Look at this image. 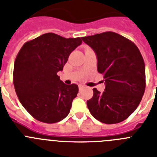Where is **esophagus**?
Here are the masks:
<instances>
[{"label":"esophagus","instance_id":"esophagus-1","mask_svg":"<svg viewBox=\"0 0 157 157\" xmlns=\"http://www.w3.org/2000/svg\"><path fill=\"white\" fill-rule=\"evenodd\" d=\"M83 88H84V86H82V85H80L79 86V90L80 91H81Z\"/></svg>","mask_w":157,"mask_h":157}]
</instances>
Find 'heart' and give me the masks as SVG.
I'll return each instance as SVG.
<instances>
[{"mask_svg": "<svg viewBox=\"0 0 157 157\" xmlns=\"http://www.w3.org/2000/svg\"><path fill=\"white\" fill-rule=\"evenodd\" d=\"M86 49H90V48H86Z\"/></svg>", "mask_w": 157, "mask_h": 157, "instance_id": "1", "label": "heart"}]
</instances>
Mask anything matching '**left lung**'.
I'll use <instances>...</instances> for the list:
<instances>
[{"instance_id":"8db88e82","label":"left lung","mask_w":157,"mask_h":157,"mask_svg":"<svg viewBox=\"0 0 157 157\" xmlns=\"http://www.w3.org/2000/svg\"><path fill=\"white\" fill-rule=\"evenodd\" d=\"M98 56V71L105 78L102 94L93 89L87 107L96 120L119 123L138 108L145 90V67L137 45L115 32L82 37Z\"/></svg>"}]
</instances>
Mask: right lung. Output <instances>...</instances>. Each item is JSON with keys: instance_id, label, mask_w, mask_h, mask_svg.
<instances>
[{"instance_id": "obj_1", "label": "right lung", "mask_w": 157, "mask_h": 157, "mask_svg": "<svg viewBox=\"0 0 157 157\" xmlns=\"http://www.w3.org/2000/svg\"><path fill=\"white\" fill-rule=\"evenodd\" d=\"M81 43V37L46 33L27 41L18 52L14 87L20 103L35 120L55 123L69 114L78 86L64 84L57 72L63 70L71 52Z\"/></svg>"}]
</instances>
